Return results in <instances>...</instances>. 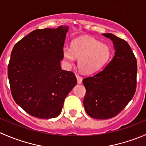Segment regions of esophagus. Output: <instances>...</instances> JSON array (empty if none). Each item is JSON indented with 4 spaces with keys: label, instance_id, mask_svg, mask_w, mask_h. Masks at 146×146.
Segmentation results:
<instances>
[{
    "label": "esophagus",
    "instance_id": "1",
    "mask_svg": "<svg viewBox=\"0 0 146 146\" xmlns=\"http://www.w3.org/2000/svg\"><path fill=\"white\" fill-rule=\"evenodd\" d=\"M76 78H77L78 83V84L82 83V78L81 77V76H78V75H76Z\"/></svg>",
    "mask_w": 146,
    "mask_h": 146
}]
</instances>
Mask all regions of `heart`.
Wrapping results in <instances>:
<instances>
[{
  "instance_id": "b5f03b06",
  "label": "heart",
  "mask_w": 146,
  "mask_h": 146,
  "mask_svg": "<svg viewBox=\"0 0 146 146\" xmlns=\"http://www.w3.org/2000/svg\"><path fill=\"white\" fill-rule=\"evenodd\" d=\"M111 51L105 44L90 37L76 39L70 48L64 46L63 56L68 65H72L75 57L79 58L78 68L86 74H92L100 70L110 59Z\"/></svg>"
}]
</instances>
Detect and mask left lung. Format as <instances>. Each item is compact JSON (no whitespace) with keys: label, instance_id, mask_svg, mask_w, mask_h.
<instances>
[{"label":"left lung","instance_id":"obj_1","mask_svg":"<svg viewBox=\"0 0 146 146\" xmlns=\"http://www.w3.org/2000/svg\"><path fill=\"white\" fill-rule=\"evenodd\" d=\"M114 46V58L102 71L82 80L86 89L83 100L92 118H112L125 108L136 89L137 61L129 44L110 33L102 34Z\"/></svg>","mask_w":146,"mask_h":146}]
</instances>
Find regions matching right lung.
I'll return each instance as SVG.
<instances>
[{
  "mask_svg": "<svg viewBox=\"0 0 146 146\" xmlns=\"http://www.w3.org/2000/svg\"><path fill=\"white\" fill-rule=\"evenodd\" d=\"M68 30L66 26L35 29L13 47L8 68L12 96L32 117H58L77 83L74 73L61 67Z\"/></svg>",
  "mask_w": 146,
  "mask_h": 146,
  "instance_id": "obj_1",
  "label": "right lung"
}]
</instances>
